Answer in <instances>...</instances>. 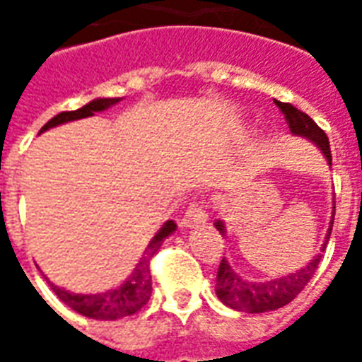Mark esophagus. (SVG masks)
<instances>
[{
  "mask_svg": "<svg viewBox=\"0 0 362 362\" xmlns=\"http://www.w3.org/2000/svg\"><path fill=\"white\" fill-rule=\"evenodd\" d=\"M205 221H207V211H205L204 202H194L182 217V227H199V225H204Z\"/></svg>",
  "mask_w": 362,
  "mask_h": 362,
  "instance_id": "obj_1",
  "label": "esophagus"
}]
</instances>
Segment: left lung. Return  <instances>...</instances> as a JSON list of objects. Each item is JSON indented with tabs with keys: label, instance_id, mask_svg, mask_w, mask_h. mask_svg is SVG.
Here are the masks:
<instances>
[{
	"label": "left lung",
	"instance_id": "8db88e82",
	"mask_svg": "<svg viewBox=\"0 0 362 362\" xmlns=\"http://www.w3.org/2000/svg\"><path fill=\"white\" fill-rule=\"evenodd\" d=\"M275 104L279 106V110L283 112V116L287 119L291 132L300 137H308L310 141L318 145L322 153L326 155L327 163L332 165V151H329V141L327 135L324 134V129L314 122V119L304 114L303 110H298L296 106L288 103H279L275 100ZM335 211V209H334ZM335 215V213H334ZM215 227L219 228L221 233H225L223 223L217 221ZM332 227H334V217L329 223V230H327V240L332 235ZM326 240V243H327ZM326 246V244H324ZM320 258L316 256L310 264L303 269H298L296 273L285 275V277H277V279L266 281V283H252V281H244L243 277H238L233 267L228 266L227 259L223 258L219 264V272H217V296L223 303L235 308V310L248 312V314H259V312L277 310L281 306L288 304L295 298L300 291H303L308 281L312 279L314 272L318 269Z\"/></svg>",
	"mask_w": 362,
	"mask_h": 362
}]
</instances>
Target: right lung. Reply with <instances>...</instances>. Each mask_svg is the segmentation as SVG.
Returning a JSON list of instances; mask_svg holds the SVG:
<instances>
[{
    "instance_id": "right-lung-1",
    "label": "right lung",
    "mask_w": 362,
    "mask_h": 362,
    "mask_svg": "<svg viewBox=\"0 0 362 362\" xmlns=\"http://www.w3.org/2000/svg\"><path fill=\"white\" fill-rule=\"evenodd\" d=\"M119 103V98H96L93 103L85 104L83 108L71 112H59L58 116L44 124L40 129V134L50 129L59 124H66V122H74L79 118H89L95 116V112L106 110L112 104ZM176 230V223L174 221H166L163 228L158 230L157 235L153 236V240L147 246V250L143 254V258L139 259V264L134 269V273L129 275V279L119 285L118 288H112L106 293H98V295H74V293H67L66 288H59L58 285L50 283L52 291L58 295L62 303H66L69 308H74L75 312H79L87 318L95 320H116L124 318V316H132L135 312L141 308L143 304H147L151 296V267L149 262L153 258V254L158 250L160 243L165 240L166 236Z\"/></svg>"
}]
</instances>
